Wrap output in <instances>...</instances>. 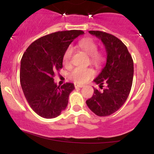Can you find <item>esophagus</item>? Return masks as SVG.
Returning a JSON list of instances; mask_svg holds the SVG:
<instances>
[{
	"mask_svg": "<svg viewBox=\"0 0 154 154\" xmlns=\"http://www.w3.org/2000/svg\"><path fill=\"white\" fill-rule=\"evenodd\" d=\"M75 88H83L84 87V85H78V84H75Z\"/></svg>",
	"mask_w": 154,
	"mask_h": 154,
	"instance_id": "obj_1",
	"label": "esophagus"
}]
</instances>
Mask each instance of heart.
<instances>
[{
  "instance_id": "obj_1",
  "label": "heart",
  "mask_w": 154,
  "mask_h": 154,
  "mask_svg": "<svg viewBox=\"0 0 154 154\" xmlns=\"http://www.w3.org/2000/svg\"><path fill=\"white\" fill-rule=\"evenodd\" d=\"M78 45L82 50L89 55L91 57V61L93 64L96 66L101 64L103 61V56L102 53L97 51L98 45L93 39L89 38L82 39L79 42ZM72 52H73V48L72 46H69L66 49L63 56V63L64 64H68L69 63ZM94 75V71L91 68L77 67L70 72L69 77L76 83L82 84L89 80Z\"/></svg>"
}]
</instances>
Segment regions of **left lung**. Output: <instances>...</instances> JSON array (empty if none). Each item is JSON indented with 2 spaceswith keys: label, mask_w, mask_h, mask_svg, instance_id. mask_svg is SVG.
Listing matches in <instances>:
<instances>
[{
  "label": "left lung",
  "mask_w": 154,
  "mask_h": 154,
  "mask_svg": "<svg viewBox=\"0 0 154 154\" xmlns=\"http://www.w3.org/2000/svg\"><path fill=\"white\" fill-rule=\"evenodd\" d=\"M88 32L100 39L105 46L106 62L93 82L100 88L105 83L106 88L102 91L94 89V94L86 103L97 116H109L122 106L130 94L133 79V61L126 45L115 36L100 31Z\"/></svg>",
  "instance_id": "left-lung-1"
}]
</instances>
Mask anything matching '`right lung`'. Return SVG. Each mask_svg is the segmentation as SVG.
Here are the masks:
<instances>
[{"instance_id": "1", "label": "right lung", "mask_w": 154, "mask_h": 154, "mask_svg": "<svg viewBox=\"0 0 154 154\" xmlns=\"http://www.w3.org/2000/svg\"><path fill=\"white\" fill-rule=\"evenodd\" d=\"M81 30L51 33L35 40L27 48L20 66L23 93L32 110L45 119L57 117L68 104L73 83L61 87L54 82L55 72L62 68L63 56Z\"/></svg>"}]
</instances>
